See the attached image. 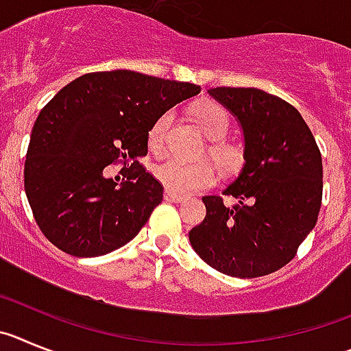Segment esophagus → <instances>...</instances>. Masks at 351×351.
Wrapping results in <instances>:
<instances>
[{"label": "esophagus", "mask_w": 351, "mask_h": 351, "mask_svg": "<svg viewBox=\"0 0 351 351\" xmlns=\"http://www.w3.org/2000/svg\"><path fill=\"white\" fill-rule=\"evenodd\" d=\"M164 199H166V201H171V203H183L187 197H185V195L176 194V192L169 191V189H166V191H164Z\"/></svg>", "instance_id": "esophagus-1"}]
</instances>
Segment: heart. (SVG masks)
I'll return each mask as SVG.
<instances>
[{
    "instance_id": "obj_1",
    "label": "heart",
    "mask_w": 351,
    "mask_h": 351,
    "mask_svg": "<svg viewBox=\"0 0 351 351\" xmlns=\"http://www.w3.org/2000/svg\"><path fill=\"white\" fill-rule=\"evenodd\" d=\"M194 119L201 131L206 134L210 140H220L227 134L229 129V115L226 110L215 103V101H201L192 108ZM171 112H166L157 119L148 131V147L154 152L162 150L164 141H166V132L171 124ZM210 156L227 171H236L243 162V154L238 147L229 143H213L210 147ZM154 176L159 180L162 185L178 194H191L195 191L211 187L217 180L215 169L206 160L199 162H187V160L168 157L154 166Z\"/></svg>"
}]
</instances>
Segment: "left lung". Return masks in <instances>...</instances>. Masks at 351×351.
I'll list each match as a JSON object with an SVG mask.
<instances>
[{
	"label": "left lung",
	"instance_id": "left-lung-1",
	"mask_svg": "<svg viewBox=\"0 0 351 351\" xmlns=\"http://www.w3.org/2000/svg\"><path fill=\"white\" fill-rule=\"evenodd\" d=\"M236 117L243 164L222 194L204 195L206 217L189 232L208 266L236 278H257L289 264L318 219L322 156L301 113L282 97L252 87L208 90Z\"/></svg>",
	"mask_w": 351,
	"mask_h": 351
}]
</instances>
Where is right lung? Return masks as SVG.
Returning a JSON list of instances; mask_svg holds the SVG:
<instances>
[{
    "mask_svg": "<svg viewBox=\"0 0 351 351\" xmlns=\"http://www.w3.org/2000/svg\"><path fill=\"white\" fill-rule=\"evenodd\" d=\"M201 93L189 82L115 69L78 77L40 112L24 164L34 220L52 245L75 257H99L131 241L162 201V185L138 162L162 113ZM132 158L122 184L104 176Z\"/></svg>",
    "mask_w": 351,
    "mask_h": 351,
    "instance_id": "1",
    "label": "right lung"
}]
</instances>
